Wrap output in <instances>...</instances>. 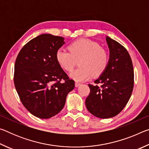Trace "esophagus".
<instances>
[{"instance_id":"esophagus-1","label":"esophagus","mask_w":149,"mask_h":149,"mask_svg":"<svg viewBox=\"0 0 149 149\" xmlns=\"http://www.w3.org/2000/svg\"><path fill=\"white\" fill-rule=\"evenodd\" d=\"M80 85H81V84H79V83H75V87H78Z\"/></svg>"}]
</instances>
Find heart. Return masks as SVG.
Here are the masks:
<instances>
[{
    "label": "heart",
    "mask_w": 149,
    "mask_h": 149,
    "mask_svg": "<svg viewBox=\"0 0 149 149\" xmlns=\"http://www.w3.org/2000/svg\"><path fill=\"white\" fill-rule=\"evenodd\" d=\"M68 50L59 49L56 60L60 67L66 72L74 68L78 61L77 68L70 73V77L76 81H84L93 76L103 74L108 64V54L97 42L88 39H80L70 43Z\"/></svg>",
    "instance_id": "1"
}]
</instances>
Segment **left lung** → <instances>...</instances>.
<instances>
[{
  "label": "left lung",
  "mask_w": 149,
  "mask_h": 149,
  "mask_svg": "<svg viewBox=\"0 0 149 149\" xmlns=\"http://www.w3.org/2000/svg\"><path fill=\"white\" fill-rule=\"evenodd\" d=\"M110 50L108 66L96 84H89L90 94L85 100L89 112L106 119L114 117L122 111L132 95L134 74L132 59L124 47L110 37H106Z\"/></svg>",
  "instance_id": "left-lung-1"
}]
</instances>
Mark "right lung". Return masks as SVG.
Masks as SVG:
<instances>
[{
  "instance_id": "right-lung-1",
  "label": "right lung",
  "mask_w": 149,
  "mask_h": 149,
  "mask_svg": "<svg viewBox=\"0 0 149 149\" xmlns=\"http://www.w3.org/2000/svg\"><path fill=\"white\" fill-rule=\"evenodd\" d=\"M64 43L62 37L40 35L22 48L15 63L14 85L21 102L31 114L41 119L58 114L67 95L74 89V81L56 60V51Z\"/></svg>"
}]
</instances>
